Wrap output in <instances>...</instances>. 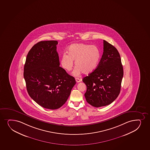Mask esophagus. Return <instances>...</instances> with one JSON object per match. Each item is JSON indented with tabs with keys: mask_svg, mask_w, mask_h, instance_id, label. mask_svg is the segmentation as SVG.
Returning a JSON list of instances; mask_svg holds the SVG:
<instances>
[{
	"mask_svg": "<svg viewBox=\"0 0 150 150\" xmlns=\"http://www.w3.org/2000/svg\"><path fill=\"white\" fill-rule=\"evenodd\" d=\"M75 80H76V81L77 83H79V82L82 81V79H79V78H76Z\"/></svg>",
	"mask_w": 150,
	"mask_h": 150,
	"instance_id": "obj_1",
	"label": "esophagus"
}]
</instances>
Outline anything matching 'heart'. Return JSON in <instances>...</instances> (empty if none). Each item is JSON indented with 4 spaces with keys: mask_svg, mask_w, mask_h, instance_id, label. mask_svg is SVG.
I'll return each instance as SVG.
<instances>
[{
    "mask_svg": "<svg viewBox=\"0 0 150 150\" xmlns=\"http://www.w3.org/2000/svg\"><path fill=\"white\" fill-rule=\"evenodd\" d=\"M101 59V52L97 46L83 43L71 45L68 49V55L64 54L61 59L62 68L70 71L73 67L75 61L76 68L74 74L78 75L81 73L89 74L96 69Z\"/></svg>",
    "mask_w": 150,
    "mask_h": 150,
    "instance_id": "b5f03b06",
    "label": "heart"
}]
</instances>
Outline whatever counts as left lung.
Masks as SVG:
<instances>
[{"label":"left lung","mask_w":150,"mask_h":150,"mask_svg":"<svg viewBox=\"0 0 150 150\" xmlns=\"http://www.w3.org/2000/svg\"><path fill=\"white\" fill-rule=\"evenodd\" d=\"M123 75L118 51L103 40V53L98 67L82 80L87 86L84 94L87 102L95 108L113 102L120 91Z\"/></svg>","instance_id":"obj_1"}]
</instances>
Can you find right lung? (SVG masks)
Returning <instances> with one entry per match:
<instances>
[{
  "label": "right lung",
  "mask_w": 150,
  "mask_h": 150,
  "mask_svg": "<svg viewBox=\"0 0 150 150\" xmlns=\"http://www.w3.org/2000/svg\"><path fill=\"white\" fill-rule=\"evenodd\" d=\"M57 41H41L28 52L23 76L27 91L38 104L56 109L65 104L76 84L73 76L60 67Z\"/></svg>",
  "instance_id": "right-lung-1"
}]
</instances>
